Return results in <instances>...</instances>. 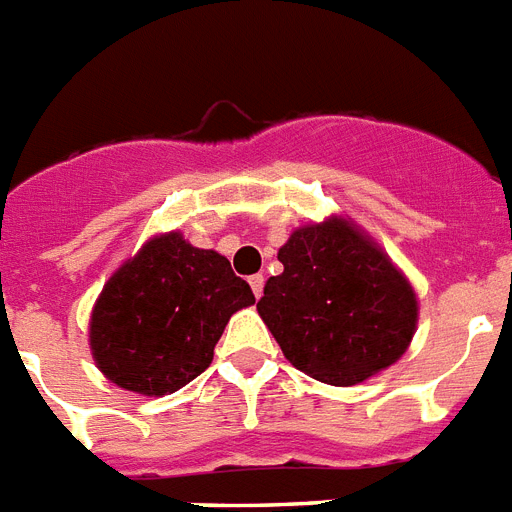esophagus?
I'll list each match as a JSON object with an SVG mask.
<instances>
[{
  "label": "esophagus",
  "instance_id": "1",
  "mask_svg": "<svg viewBox=\"0 0 512 512\" xmlns=\"http://www.w3.org/2000/svg\"><path fill=\"white\" fill-rule=\"evenodd\" d=\"M249 286H252V294L260 299V294H263V286H265L263 273H257V276H249Z\"/></svg>",
  "mask_w": 512,
  "mask_h": 512
}]
</instances>
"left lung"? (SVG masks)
Segmentation results:
<instances>
[{"label":"left lung","instance_id":"1","mask_svg":"<svg viewBox=\"0 0 512 512\" xmlns=\"http://www.w3.org/2000/svg\"><path fill=\"white\" fill-rule=\"evenodd\" d=\"M257 312L283 356L328 385H356L409 349L419 304L409 278L346 218L296 229L278 249Z\"/></svg>","mask_w":512,"mask_h":512}]
</instances>
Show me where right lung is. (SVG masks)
I'll return each mask as SVG.
<instances>
[{
  "mask_svg": "<svg viewBox=\"0 0 512 512\" xmlns=\"http://www.w3.org/2000/svg\"><path fill=\"white\" fill-rule=\"evenodd\" d=\"M249 304L255 294L226 257L169 231L106 281L90 315V351L119 388L169 395L210 367L226 322Z\"/></svg>",
  "mask_w": 512,
  "mask_h": 512,
  "instance_id": "right-lung-1",
  "label": "right lung"
}]
</instances>
